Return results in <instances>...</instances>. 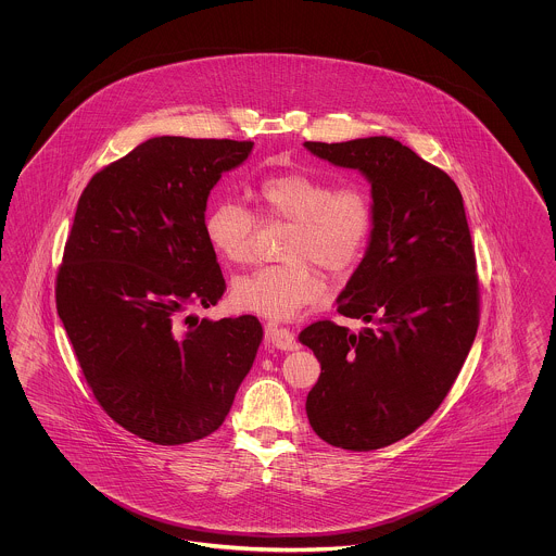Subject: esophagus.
<instances>
[{"label": "esophagus", "mask_w": 556, "mask_h": 556, "mask_svg": "<svg viewBox=\"0 0 556 556\" xmlns=\"http://www.w3.org/2000/svg\"><path fill=\"white\" fill-rule=\"evenodd\" d=\"M265 338L266 342L273 345V348H277V350H286V352L298 350V342H295V338H293L290 329L277 327L275 323H266Z\"/></svg>", "instance_id": "1"}]
</instances>
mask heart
<instances>
[{
	"mask_svg": "<svg viewBox=\"0 0 556 556\" xmlns=\"http://www.w3.org/2000/svg\"><path fill=\"white\" fill-rule=\"evenodd\" d=\"M252 195L263 220H290L281 248L286 261L236 277L231 298L245 311L298 317L325 295L313 262L344 273L363 256L375 220L369 191L356 181L331 186L323 177L290 170L261 179ZM258 216L231 198L214 202L204 218V236L229 265L252 261Z\"/></svg>",
	"mask_w": 556,
	"mask_h": 556,
	"instance_id": "heart-1",
	"label": "heart"
}]
</instances>
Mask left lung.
Listing matches in <instances>:
<instances>
[{
	"instance_id": "1",
	"label": "left lung",
	"mask_w": 556,
	"mask_h": 556,
	"mask_svg": "<svg viewBox=\"0 0 556 556\" xmlns=\"http://www.w3.org/2000/svg\"><path fill=\"white\" fill-rule=\"evenodd\" d=\"M358 168L372 189V231L338 313L300 333L320 363L306 415L320 440L367 452L410 435L440 408L476 340L479 277L463 195L448 175L392 137L304 143Z\"/></svg>"
}]
</instances>
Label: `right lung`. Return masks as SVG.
<instances>
[{
  "label": "right lung",
  "instance_id": "right-lung-1",
  "mask_svg": "<svg viewBox=\"0 0 556 556\" xmlns=\"http://www.w3.org/2000/svg\"><path fill=\"white\" fill-rule=\"evenodd\" d=\"M252 146L164 135L110 162L83 189L58 266L55 308L89 390L160 446L220 427L263 340L252 315H184L227 290L204 212Z\"/></svg>",
  "mask_w": 556,
  "mask_h": 556
}]
</instances>
